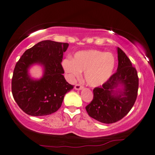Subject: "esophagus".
I'll list each match as a JSON object with an SVG mask.
<instances>
[{
  "instance_id": "obj_1",
  "label": "esophagus",
  "mask_w": 155,
  "mask_h": 155,
  "mask_svg": "<svg viewBox=\"0 0 155 155\" xmlns=\"http://www.w3.org/2000/svg\"><path fill=\"white\" fill-rule=\"evenodd\" d=\"M74 89L76 90H78V91H79V90H81L83 89V87H82L81 85H80V84H76L75 87H74Z\"/></svg>"
}]
</instances>
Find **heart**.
I'll list each match as a JSON object with an SVG mask.
<instances>
[{
  "instance_id": "heart-1",
  "label": "heart",
  "mask_w": 155,
  "mask_h": 155,
  "mask_svg": "<svg viewBox=\"0 0 155 155\" xmlns=\"http://www.w3.org/2000/svg\"><path fill=\"white\" fill-rule=\"evenodd\" d=\"M116 66V58L111 53L99 50H87L76 52L73 58L62 61L68 79L74 81L84 72L86 83L91 87L103 85L112 76Z\"/></svg>"
}]
</instances>
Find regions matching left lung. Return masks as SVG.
Here are the masks:
<instances>
[{
	"instance_id": "left-lung-1",
	"label": "left lung",
	"mask_w": 155,
	"mask_h": 155,
	"mask_svg": "<svg viewBox=\"0 0 155 155\" xmlns=\"http://www.w3.org/2000/svg\"><path fill=\"white\" fill-rule=\"evenodd\" d=\"M117 50V72L102 87L93 90V100L86 107L91 118L104 124L117 122L126 116L137 97L139 79L136 68L121 48Z\"/></svg>"
}]
</instances>
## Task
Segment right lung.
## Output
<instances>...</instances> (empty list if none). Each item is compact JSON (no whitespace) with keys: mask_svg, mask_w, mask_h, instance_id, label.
Returning <instances> with one entry per match:
<instances>
[{"mask_svg":"<svg viewBox=\"0 0 155 155\" xmlns=\"http://www.w3.org/2000/svg\"><path fill=\"white\" fill-rule=\"evenodd\" d=\"M68 44L46 40L34 45L23 53L15 64L11 89L15 102L31 116H45L56 112L64 96L74 87L66 81L61 66L64 53ZM34 65L43 68L40 79L30 76Z\"/></svg>","mask_w":155,"mask_h":155,"instance_id":"obj_1","label":"right lung"}]
</instances>
